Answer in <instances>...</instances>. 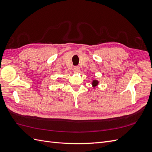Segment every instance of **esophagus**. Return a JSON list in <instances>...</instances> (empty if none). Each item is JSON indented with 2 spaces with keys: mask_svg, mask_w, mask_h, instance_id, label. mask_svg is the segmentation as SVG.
Returning <instances> with one entry per match:
<instances>
[{
  "mask_svg": "<svg viewBox=\"0 0 152 152\" xmlns=\"http://www.w3.org/2000/svg\"><path fill=\"white\" fill-rule=\"evenodd\" d=\"M73 72L75 73H79L80 72V68L79 66H75L73 69Z\"/></svg>",
  "mask_w": 152,
  "mask_h": 152,
  "instance_id": "34e87169",
  "label": "esophagus"
}]
</instances>
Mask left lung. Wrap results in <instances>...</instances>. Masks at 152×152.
<instances>
[{
  "instance_id": "obj_1",
  "label": "left lung",
  "mask_w": 152,
  "mask_h": 152,
  "mask_svg": "<svg viewBox=\"0 0 152 152\" xmlns=\"http://www.w3.org/2000/svg\"><path fill=\"white\" fill-rule=\"evenodd\" d=\"M98 84H99V81L98 80L93 79V80H92V82H91V84H92V86H93V88H95L96 87H97Z\"/></svg>"
}]
</instances>
